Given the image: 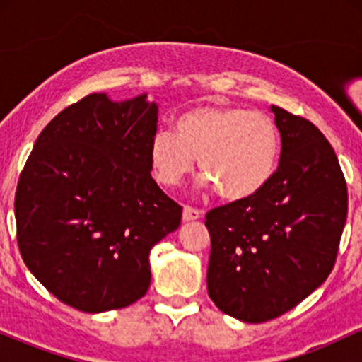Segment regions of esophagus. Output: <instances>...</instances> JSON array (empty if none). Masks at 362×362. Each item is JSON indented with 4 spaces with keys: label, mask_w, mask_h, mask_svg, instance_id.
<instances>
[{
    "label": "esophagus",
    "mask_w": 362,
    "mask_h": 362,
    "mask_svg": "<svg viewBox=\"0 0 362 362\" xmlns=\"http://www.w3.org/2000/svg\"><path fill=\"white\" fill-rule=\"evenodd\" d=\"M202 216V213L199 209H195L192 206H185L184 207V221H195Z\"/></svg>",
    "instance_id": "obj_1"
}]
</instances>
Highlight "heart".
Returning <instances> with one entry per match:
<instances>
[{
	"label": "heart",
	"mask_w": 362,
	"mask_h": 362,
	"mask_svg": "<svg viewBox=\"0 0 362 362\" xmlns=\"http://www.w3.org/2000/svg\"><path fill=\"white\" fill-rule=\"evenodd\" d=\"M158 180L175 187L195 158L206 184L226 201L259 194L279 165L281 136L269 115L243 107H197L177 119L175 132L158 131L149 146Z\"/></svg>",
	"instance_id": "obj_1"
}]
</instances>
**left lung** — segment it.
<instances>
[{
	"label": "left lung",
	"instance_id": "obj_1",
	"mask_svg": "<svg viewBox=\"0 0 362 362\" xmlns=\"http://www.w3.org/2000/svg\"><path fill=\"white\" fill-rule=\"evenodd\" d=\"M281 161L259 194L206 214L207 291L223 313L247 323L281 317L322 286L347 219L337 155L310 120L272 105Z\"/></svg>",
	"mask_w": 362,
	"mask_h": 362
}]
</instances>
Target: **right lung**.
I'll list each match as a JSON object with an SVG mask.
<instances>
[{
	"instance_id": "obj_1",
	"label": "right lung",
	"mask_w": 362,
	"mask_h": 362,
	"mask_svg": "<svg viewBox=\"0 0 362 362\" xmlns=\"http://www.w3.org/2000/svg\"><path fill=\"white\" fill-rule=\"evenodd\" d=\"M156 124L146 95L91 93L37 138L16 185V240L28 271L64 305L102 313L146 294L149 252L182 219L151 177Z\"/></svg>"
}]
</instances>
